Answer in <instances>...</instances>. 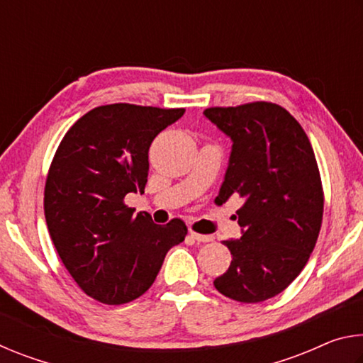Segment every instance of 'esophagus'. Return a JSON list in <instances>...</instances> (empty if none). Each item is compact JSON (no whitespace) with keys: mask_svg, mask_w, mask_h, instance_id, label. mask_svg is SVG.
<instances>
[{"mask_svg":"<svg viewBox=\"0 0 363 363\" xmlns=\"http://www.w3.org/2000/svg\"><path fill=\"white\" fill-rule=\"evenodd\" d=\"M190 237H192L194 240L199 242V243L213 242V235H203V233H196V232H194V230H190Z\"/></svg>","mask_w":363,"mask_h":363,"instance_id":"34e87169","label":"esophagus"}]
</instances>
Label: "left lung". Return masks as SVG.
<instances>
[{
    "label": "left lung",
    "mask_w": 363,
    "mask_h": 363,
    "mask_svg": "<svg viewBox=\"0 0 363 363\" xmlns=\"http://www.w3.org/2000/svg\"><path fill=\"white\" fill-rule=\"evenodd\" d=\"M203 113L233 143L218 199L243 200L237 211L243 235L224 240L232 262L214 286L240 303H261L298 277L317 243L323 216L317 160L296 118L277 104Z\"/></svg>",
    "instance_id": "obj_1"
}]
</instances>
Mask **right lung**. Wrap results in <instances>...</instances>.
Masks as SVG:
<instances>
[{
  "label": "right lung",
  "mask_w": 363,
  "mask_h": 363,
  "mask_svg": "<svg viewBox=\"0 0 363 363\" xmlns=\"http://www.w3.org/2000/svg\"><path fill=\"white\" fill-rule=\"evenodd\" d=\"M186 108L110 104L83 115L56 150L45 186V216L65 269L82 290L110 306L152 286L164 256L187 235L181 219L134 214L128 194H144L149 149Z\"/></svg>",
  "instance_id": "1"
}]
</instances>
